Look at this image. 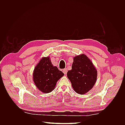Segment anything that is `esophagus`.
I'll list each match as a JSON object with an SVG mask.
<instances>
[{"label": "esophagus", "instance_id": "34e87169", "mask_svg": "<svg viewBox=\"0 0 125 125\" xmlns=\"http://www.w3.org/2000/svg\"><path fill=\"white\" fill-rule=\"evenodd\" d=\"M62 72L63 73L65 74H66L67 73V69L66 68L64 69L63 70H62Z\"/></svg>", "mask_w": 125, "mask_h": 125}]
</instances>
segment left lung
Segmentation results:
<instances>
[{"instance_id": "1", "label": "left lung", "mask_w": 125, "mask_h": 125, "mask_svg": "<svg viewBox=\"0 0 125 125\" xmlns=\"http://www.w3.org/2000/svg\"><path fill=\"white\" fill-rule=\"evenodd\" d=\"M67 75L74 91L83 95L95 84L97 71L91 60L82 54L74 57L72 69L67 72Z\"/></svg>"}]
</instances>
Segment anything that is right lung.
<instances>
[{"instance_id": "right-lung-1", "label": "right lung", "mask_w": 125, "mask_h": 125, "mask_svg": "<svg viewBox=\"0 0 125 125\" xmlns=\"http://www.w3.org/2000/svg\"><path fill=\"white\" fill-rule=\"evenodd\" d=\"M63 75L62 71L52 65L50 57H44L34 68L33 80L40 91L44 93H48L54 90L57 82Z\"/></svg>"}]
</instances>
